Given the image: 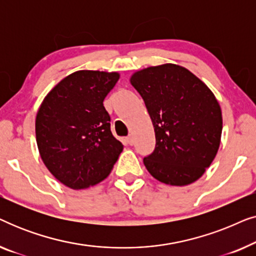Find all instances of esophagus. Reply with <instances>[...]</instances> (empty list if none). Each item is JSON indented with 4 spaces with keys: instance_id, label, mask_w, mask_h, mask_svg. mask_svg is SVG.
<instances>
[{
    "instance_id": "obj_1",
    "label": "esophagus",
    "mask_w": 256,
    "mask_h": 256,
    "mask_svg": "<svg viewBox=\"0 0 256 256\" xmlns=\"http://www.w3.org/2000/svg\"><path fill=\"white\" fill-rule=\"evenodd\" d=\"M126 142L128 143V144H132V136H128V138H126Z\"/></svg>"
}]
</instances>
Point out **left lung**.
<instances>
[{"mask_svg": "<svg viewBox=\"0 0 256 256\" xmlns=\"http://www.w3.org/2000/svg\"><path fill=\"white\" fill-rule=\"evenodd\" d=\"M132 85L144 100L156 146L143 158L150 174L164 184L194 183L211 166L222 130L219 102L188 70L174 64L135 72Z\"/></svg>", "mask_w": 256, "mask_h": 256, "instance_id": "8db88e82", "label": "left lung"}]
</instances>
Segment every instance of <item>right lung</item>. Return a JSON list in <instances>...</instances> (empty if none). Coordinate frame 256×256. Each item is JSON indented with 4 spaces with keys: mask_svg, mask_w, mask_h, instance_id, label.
Here are the masks:
<instances>
[{
    "mask_svg": "<svg viewBox=\"0 0 256 256\" xmlns=\"http://www.w3.org/2000/svg\"><path fill=\"white\" fill-rule=\"evenodd\" d=\"M118 78L116 72L76 71L58 82L38 110L40 157L66 186L80 190L104 180L124 149L104 106Z\"/></svg>",
    "mask_w": 256,
    "mask_h": 256,
    "instance_id": "obj_1",
    "label": "right lung"
}]
</instances>
